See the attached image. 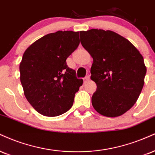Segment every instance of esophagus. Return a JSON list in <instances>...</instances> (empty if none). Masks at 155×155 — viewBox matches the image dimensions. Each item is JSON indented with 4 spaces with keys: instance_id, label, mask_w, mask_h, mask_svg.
I'll list each match as a JSON object with an SVG mask.
<instances>
[{
    "instance_id": "esophagus-1",
    "label": "esophagus",
    "mask_w": 155,
    "mask_h": 155,
    "mask_svg": "<svg viewBox=\"0 0 155 155\" xmlns=\"http://www.w3.org/2000/svg\"><path fill=\"white\" fill-rule=\"evenodd\" d=\"M89 79H90V77H89V76H87L86 77L84 78V83L87 82V81H88Z\"/></svg>"
}]
</instances>
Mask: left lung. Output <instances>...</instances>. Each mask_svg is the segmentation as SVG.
I'll return each mask as SVG.
<instances>
[{"label": "left lung", "instance_id": "left-lung-1", "mask_svg": "<svg viewBox=\"0 0 155 155\" xmlns=\"http://www.w3.org/2000/svg\"><path fill=\"white\" fill-rule=\"evenodd\" d=\"M79 33L81 45L93 58L91 79L97 90L92 97V106L104 116L124 114L142 90L147 72L142 55L114 31L92 29Z\"/></svg>", "mask_w": 155, "mask_h": 155}]
</instances>
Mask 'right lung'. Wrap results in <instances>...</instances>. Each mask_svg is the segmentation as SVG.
I'll use <instances>...</instances> for the list:
<instances>
[{
    "label": "right lung",
    "mask_w": 155,
    "mask_h": 155,
    "mask_svg": "<svg viewBox=\"0 0 155 155\" xmlns=\"http://www.w3.org/2000/svg\"><path fill=\"white\" fill-rule=\"evenodd\" d=\"M79 45L78 31H58L41 37L24 52L20 81L28 102L40 114L62 115L72 107L82 85L66 59Z\"/></svg>",
    "instance_id": "1"
}]
</instances>
